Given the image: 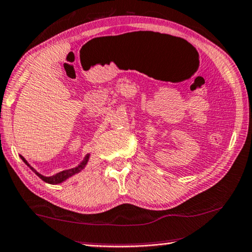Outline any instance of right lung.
<instances>
[{"label": "right lung", "instance_id": "obj_1", "mask_svg": "<svg viewBox=\"0 0 252 252\" xmlns=\"http://www.w3.org/2000/svg\"><path fill=\"white\" fill-rule=\"evenodd\" d=\"M89 157H90V154H87V156L85 157V159H84L82 162L79 163L78 166L77 167H75V168H71V169H66V170H63V172H60V173H58V174H55V175H53V176H49V177H47V176H43V175H41V174H39L38 172H36V170L33 168V167H31L29 165V162L28 161H26L24 158H23L22 156H21V158H22V160L24 161V162L26 163V165H28L30 168H31L33 172H34L36 175H38L40 179H41L42 181H45L46 183H49V184H59V183H62L63 181H65L66 179H69L70 176H72V175H75V174H77V173H79L80 170L82 169H84L85 168V166H86V163H87V161H89Z\"/></svg>", "mask_w": 252, "mask_h": 252}]
</instances>
